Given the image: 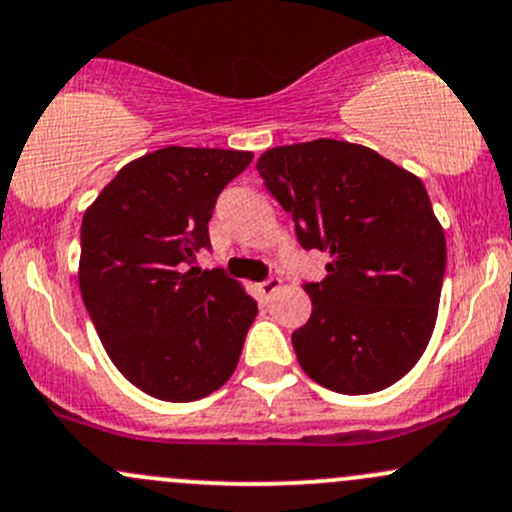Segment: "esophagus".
Listing matches in <instances>:
<instances>
[{"instance_id":"obj_1","label":"esophagus","mask_w":512,"mask_h":512,"mask_svg":"<svg viewBox=\"0 0 512 512\" xmlns=\"http://www.w3.org/2000/svg\"><path fill=\"white\" fill-rule=\"evenodd\" d=\"M279 284H282V282H279V279H277V277H270V279H267V282L257 284V292H260V294H262V297H265V299H270V297H272V294H274V292H277V289H279Z\"/></svg>"}]
</instances>
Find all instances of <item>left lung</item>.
<instances>
[{"label":"left lung","mask_w":512,"mask_h":512,"mask_svg":"<svg viewBox=\"0 0 512 512\" xmlns=\"http://www.w3.org/2000/svg\"><path fill=\"white\" fill-rule=\"evenodd\" d=\"M304 250L328 255L304 284L311 319L292 333L314 383L370 395L417 365L437 324L444 228L417 176L363 144L314 139L257 159Z\"/></svg>","instance_id":"8db88e82"}]
</instances>
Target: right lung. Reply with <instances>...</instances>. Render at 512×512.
Segmentation results:
<instances>
[{
  "mask_svg": "<svg viewBox=\"0 0 512 512\" xmlns=\"http://www.w3.org/2000/svg\"><path fill=\"white\" fill-rule=\"evenodd\" d=\"M252 152L164 147L129 161L88 206L78 282L102 346L147 395L193 402L238 368L257 304L223 270H198L215 198Z\"/></svg>",
  "mask_w": 512,
  "mask_h": 512,
  "instance_id": "1",
  "label": "right lung"
}]
</instances>
